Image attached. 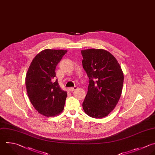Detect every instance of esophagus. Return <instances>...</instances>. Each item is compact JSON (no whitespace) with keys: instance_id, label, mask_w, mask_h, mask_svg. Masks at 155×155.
Segmentation results:
<instances>
[{"instance_id":"obj_1","label":"esophagus","mask_w":155,"mask_h":155,"mask_svg":"<svg viewBox=\"0 0 155 155\" xmlns=\"http://www.w3.org/2000/svg\"><path fill=\"white\" fill-rule=\"evenodd\" d=\"M78 88V87L77 86H74V87H71V88H69L68 89H69V90L70 91H74L75 90H76Z\"/></svg>"}]
</instances>
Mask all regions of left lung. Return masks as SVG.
Returning a JSON list of instances; mask_svg holds the SVG:
<instances>
[{
  "label": "left lung",
  "mask_w": 155,
  "mask_h": 155,
  "mask_svg": "<svg viewBox=\"0 0 155 155\" xmlns=\"http://www.w3.org/2000/svg\"><path fill=\"white\" fill-rule=\"evenodd\" d=\"M81 54L82 66L89 78L83 109L89 116L101 119L107 116L119 100L123 72L116 59L106 50L87 49Z\"/></svg>",
  "instance_id": "1"
}]
</instances>
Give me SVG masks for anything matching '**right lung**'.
Returning a JSON list of instances; mask_svg holds the SVG:
<instances>
[{"mask_svg":"<svg viewBox=\"0 0 155 155\" xmlns=\"http://www.w3.org/2000/svg\"><path fill=\"white\" fill-rule=\"evenodd\" d=\"M67 52L44 50L35 56L28 70L25 85L28 97L35 108L45 116H54L64 110L67 93L55 79V70Z\"/></svg>","mask_w":155,"mask_h":155,"instance_id":"right-lung-1","label":"right lung"}]
</instances>
